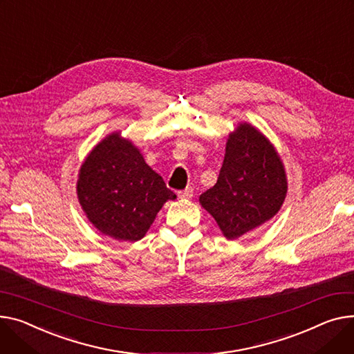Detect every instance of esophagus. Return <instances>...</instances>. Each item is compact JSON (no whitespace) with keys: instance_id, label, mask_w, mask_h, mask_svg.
<instances>
[{"instance_id":"1","label":"esophagus","mask_w":354,"mask_h":354,"mask_svg":"<svg viewBox=\"0 0 354 354\" xmlns=\"http://www.w3.org/2000/svg\"><path fill=\"white\" fill-rule=\"evenodd\" d=\"M178 196H179L180 199H191V198L194 196V187L187 186L186 189H183V191H179V192H178Z\"/></svg>"}]
</instances>
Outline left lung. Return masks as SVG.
Listing matches in <instances>:
<instances>
[{
	"mask_svg": "<svg viewBox=\"0 0 354 354\" xmlns=\"http://www.w3.org/2000/svg\"><path fill=\"white\" fill-rule=\"evenodd\" d=\"M288 194L285 165L270 140L249 122H239L226 140L218 182L199 196L227 241L270 221Z\"/></svg>",
	"mask_w": 354,
	"mask_h": 354,
	"instance_id": "1",
	"label": "left lung"
}]
</instances>
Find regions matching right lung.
Here are the masks:
<instances>
[{
	"mask_svg": "<svg viewBox=\"0 0 354 354\" xmlns=\"http://www.w3.org/2000/svg\"><path fill=\"white\" fill-rule=\"evenodd\" d=\"M77 195L88 221L120 242L142 239L163 203L176 199L121 131L106 135L86 155Z\"/></svg>",
	"mask_w": 354,
	"mask_h": 354,
	"instance_id": "right-lung-1",
	"label": "right lung"
}]
</instances>
